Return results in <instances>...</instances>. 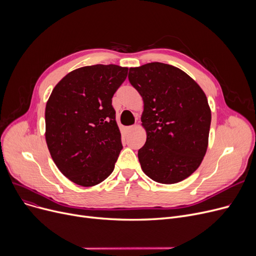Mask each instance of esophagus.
Masks as SVG:
<instances>
[{
	"label": "esophagus",
	"instance_id": "obj_1",
	"mask_svg": "<svg viewBox=\"0 0 256 256\" xmlns=\"http://www.w3.org/2000/svg\"><path fill=\"white\" fill-rule=\"evenodd\" d=\"M137 126L134 124V126H126V132H132L134 130H135Z\"/></svg>",
	"mask_w": 256,
	"mask_h": 256
}]
</instances>
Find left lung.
<instances>
[{"label":"left lung","instance_id":"8db88e82","mask_svg":"<svg viewBox=\"0 0 256 256\" xmlns=\"http://www.w3.org/2000/svg\"><path fill=\"white\" fill-rule=\"evenodd\" d=\"M128 80L143 98L146 142L141 168L160 184L189 178L206 156L212 113L206 93L184 72L165 63L130 67Z\"/></svg>","mask_w":256,"mask_h":256}]
</instances>
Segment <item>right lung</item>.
I'll list each match as a JSON object with an SVG mask.
<instances>
[{
	"label": "right lung",
	"instance_id": "right-lung-1",
	"mask_svg": "<svg viewBox=\"0 0 256 256\" xmlns=\"http://www.w3.org/2000/svg\"><path fill=\"white\" fill-rule=\"evenodd\" d=\"M114 64L84 66L67 74L46 106V140L64 176L82 186L113 172L122 150L112 98L128 76Z\"/></svg>",
	"mask_w": 256,
	"mask_h": 256
}]
</instances>
